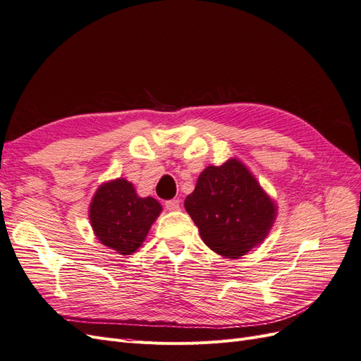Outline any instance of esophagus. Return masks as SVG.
Here are the masks:
<instances>
[{
  "instance_id": "esophagus-1",
  "label": "esophagus",
  "mask_w": 361,
  "mask_h": 361,
  "mask_svg": "<svg viewBox=\"0 0 361 361\" xmlns=\"http://www.w3.org/2000/svg\"><path fill=\"white\" fill-rule=\"evenodd\" d=\"M179 206H180L179 199H171V200H167V202H166V207H167L169 211H178Z\"/></svg>"
}]
</instances>
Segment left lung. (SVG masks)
Here are the masks:
<instances>
[{"label":"left lung","instance_id":"8db88e82","mask_svg":"<svg viewBox=\"0 0 361 361\" xmlns=\"http://www.w3.org/2000/svg\"><path fill=\"white\" fill-rule=\"evenodd\" d=\"M185 209L215 253L238 259L259 245L276 220V204L236 159L206 167Z\"/></svg>","mask_w":361,"mask_h":361}]
</instances>
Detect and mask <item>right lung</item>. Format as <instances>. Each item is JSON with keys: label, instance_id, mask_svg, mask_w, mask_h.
Returning a JSON list of instances; mask_svg holds the SVG:
<instances>
[{"label": "right lung", "instance_id": "obj_1", "mask_svg": "<svg viewBox=\"0 0 361 361\" xmlns=\"http://www.w3.org/2000/svg\"><path fill=\"white\" fill-rule=\"evenodd\" d=\"M161 209L154 197H138L133 183L116 179L96 191L90 204V223L104 245L126 256L143 244Z\"/></svg>", "mask_w": 361, "mask_h": 361}]
</instances>
